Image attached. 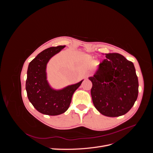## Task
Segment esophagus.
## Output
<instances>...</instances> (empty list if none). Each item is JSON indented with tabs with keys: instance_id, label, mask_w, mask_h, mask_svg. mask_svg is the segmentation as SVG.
<instances>
[{
	"instance_id": "esophagus-1",
	"label": "esophagus",
	"mask_w": 153,
	"mask_h": 153,
	"mask_svg": "<svg viewBox=\"0 0 153 153\" xmlns=\"http://www.w3.org/2000/svg\"><path fill=\"white\" fill-rule=\"evenodd\" d=\"M91 76V73H88L87 75V76L89 77V76Z\"/></svg>"
}]
</instances>
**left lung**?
I'll use <instances>...</instances> for the list:
<instances>
[{"mask_svg":"<svg viewBox=\"0 0 153 153\" xmlns=\"http://www.w3.org/2000/svg\"><path fill=\"white\" fill-rule=\"evenodd\" d=\"M89 79L92 84V102L105 116L124 115L137 99L138 81L135 66L121 54H106L95 75Z\"/></svg>","mask_w":153,"mask_h":153,"instance_id":"8db88e82","label":"left lung"}]
</instances>
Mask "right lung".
<instances>
[{
    "label": "right lung",
    "instance_id": "add662e5",
    "mask_svg": "<svg viewBox=\"0 0 153 153\" xmlns=\"http://www.w3.org/2000/svg\"><path fill=\"white\" fill-rule=\"evenodd\" d=\"M64 47L58 46L46 49L29 64L25 84L27 96L34 107L41 114L57 115L65 112L70 105L73 93L83 82L59 91L49 85L46 73L47 64L51 57Z\"/></svg>",
    "mask_w": 153,
    "mask_h": 153
}]
</instances>
